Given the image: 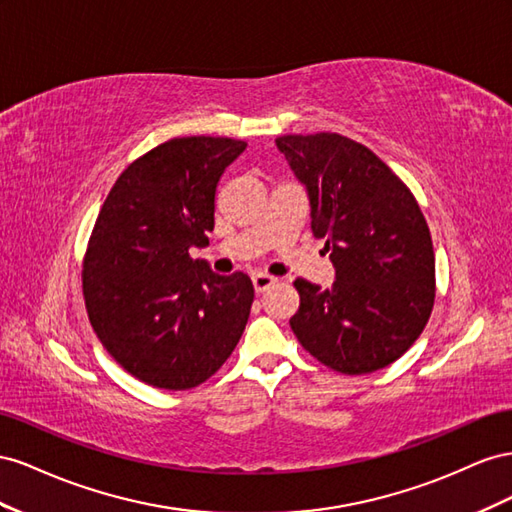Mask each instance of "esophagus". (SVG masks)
<instances>
[{
	"label": "esophagus",
	"instance_id": "obj_1",
	"mask_svg": "<svg viewBox=\"0 0 512 512\" xmlns=\"http://www.w3.org/2000/svg\"><path fill=\"white\" fill-rule=\"evenodd\" d=\"M274 283H276V279L270 274H261V272L253 274V287H255L257 294H264V291L270 289Z\"/></svg>",
	"mask_w": 512,
	"mask_h": 512
}]
</instances>
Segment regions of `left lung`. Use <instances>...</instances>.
<instances>
[{
    "mask_svg": "<svg viewBox=\"0 0 512 512\" xmlns=\"http://www.w3.org/2000/svg\"><path fill=\"white\" fill-rule=\"evenodd\" d=\"M287 158L324 238L334 283L298 279L289 319L302 347L326 367L362 375L388 367L425 330L435 300L433 242L414 195L369 148L337 133L285 135Z\"/></svg>",
    "mask_w": 512,
    "mask_h": 512,
    "instance_id": "1",
    "label": "left lung"
}]
</instances>
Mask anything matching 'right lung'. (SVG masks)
Listing matches in <instances>:
<instances>
[{"mask_svg": "<svg viewBox=\"0 0 512 512\" xmlns=\"http://www.w3.org/2000/svg\"><path fill=\"white\" fill-rule=\"evenodd\" d=\"M244 150L227 137L160 143L124 169L96 218L83 264L87 315L113 360L154 388L206 382L244 332L251 279L188 255L208 244L218 180Z\"/></svg>", "mask_w": 512, "mask_h": 512, "instance_id": "right-lung-1", "label": "right lung"}]
</instances>
